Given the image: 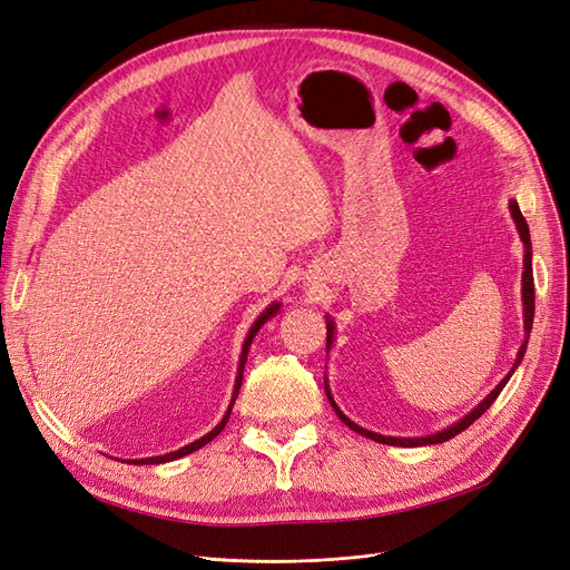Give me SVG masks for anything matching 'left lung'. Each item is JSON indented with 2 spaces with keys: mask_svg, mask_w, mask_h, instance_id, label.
I'll list each match as a JSON object with an SVG mask.
<instances>
[{
  "mask_svg": "<svg viewBox=\"0 0 570 570\" xmlns=\"http://www.w3.org/2000/svg\"><path fill=\"white\" fill-rule=\"evenodd\" d=\"M510 210H512V218H514V223H517V229H519V237H521V242H523V248H525V250H523V274H521V298H523V331H525V341H523V345L519 347V354H517V362H514L512 371H510L508 375H504L502 381L498 383V387H495L487 399H483V402H481L476 409H472L465 417H460L458 423L449 425L446 430L428 434V436H385V434H377V432H371V430L360 428L356 423H352V420L338 409V404L333 402L331 390H328V381H324L326 396H328V402H331L333 411L338 413V417L343 420V423H345L350 430H354L356 434H362V436H366V439L377 441V444H387V446H430V444H441V441H449V439H453L455 434H460L462 430H468V428L474 423V420H479L483 413H487L489 406L498 399V394L502 392V387L508 385V381L512 377L514 368L521 364L523 354H525V345H529V335H531V328H533V314H535V286H533V265H531V258H533V253H531V232H529V223H525V218L521 216V208H519L517 199H510ZM333 331H335V326H333V322L326 317V350L333 345Z\"/></svg>",
  "mask_w": 570,
  "mask_h": 570,
  "instance_id": "obj_1",
  "label": "left lung"
}]
</instances>
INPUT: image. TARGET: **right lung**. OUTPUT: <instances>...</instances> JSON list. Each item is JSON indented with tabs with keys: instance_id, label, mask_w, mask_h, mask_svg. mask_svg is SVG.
I'll list each match as a JSON object with an SVG mask.
<instances>
[{
	"instance_id": "right-lung-1",
	"label": "right lung",
	"mask_w": 570,
	"mask_h": 570,
	"mask_svg": "<svg viewBox=\"0 0 570 570\" xmlns=\"http://www.w3.org/2000/svg\"><path fill=\"white\" fill-rule=\"evenodd\" d=\"M279 307H282V303H272L261 317L256 320V324L250 326V331H248V335H246V341H244V347H242V356H239V368H237V381H235V392H232V402H229V406H227V411H225V415H223V420L220 423L210 430L208 434H204L202 439H197V441H193V444H187V446H183V449H178V451H174V453H166V455H157V458H142V460H131V465H159V462H171V460H176V458H183V455H187V453H193V451H199L202 446H206L210 439H216L220 432H223V428L227 425V420H229V413H232V406H235V399H237V394H239V387H242V381H244V364H246V354H248V347H250V343H253V338H256V333L261 331V326L269 320V317H274V314L279 312Z\"/></svg>"
}]
</instances>
